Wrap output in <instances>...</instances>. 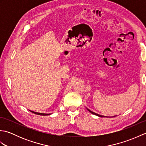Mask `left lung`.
<instances>
[{
	"label": "left lung",
	"mask_w": 146,
	"mask_h": 146,
	"mask_svg": "<svg viewBox=\"0 0 146 146\" xmlns=\"http://www.w3.org/2000/svg\"><path fill=\"white\" fill-rule=\"evenodd\" d=\"M88 110L90 111V113H93V114H94V115H97V116H98V117H104V116H102V115H98V114H97V113H95V112H94V111H91V110H90L89 109H88Z\"/></svg>",
	"instance_id": "8db88e82"
}]
</instances>
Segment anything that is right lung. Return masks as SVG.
<instances>
[{"label": "right lung", "instance_id": "right-lung-1", "mask_svg": "<svg viewBox=\"0 0 146 146\" xmlns=\"http://www.w3.org/2000/svg\"><path fill=\"white\" fill-rule=\"evenodd\" d=\"M31 112L35 113V114H37V115H50V113H38V112H35V111H31L30 110Z\"/></svg>", "mask_w": 146, "mask_h": 146}]
</instances>
